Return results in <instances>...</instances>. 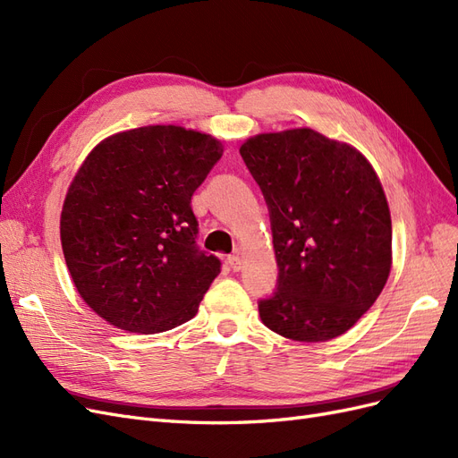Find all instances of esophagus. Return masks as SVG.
I'll use <instances>...</instances> for the list:
<instances>
[{
	"label": "esophagus",
	"mask_w": 458,
	"mask_h": 458,
	"mask_svg": "<svg viewBox=\"0 0 458 458\" xmlns=\"http://www.w3.org/2000/svg\"><path fill=\"white\" fill-rule=\"evenodd\" d=\"M229 266H231V269L233 271H241V267H242V258L239 256V254H233V256H229Z\"/></svg>",
	"instance_id": "obj_1"
}]
</instances>
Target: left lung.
Here are the masks:
<instances>
[{"instance_id": "obj_1", "label": "left lung", "mask_w": 458, "mask_h": 458, "mask_svg": "<svg viewBox=\"0 0 458 458\" xmlns=\"http://www.w3.org/2000/svg\"><path fill=\"white\" fill-rule=\"evenodd\" d=\"M239 150L269 206L279 266L261 323L296 342L344 335L392 269V216L377 172L355 147L311 128L258 133Z\"/></svg>"}]
</instances>
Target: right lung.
Returning <instances> with one entry per match:
<instances>
[{"label": "right lung", "instance_id": "1", "mask_svg": "<svg viewBox=\"0 0 458 458\" xmlns=\"http://www.w3.org/2000/svg\"><path fill=\"white\" fill-rule=\"evenodd\" d=\"M221 155L216 137L168 123L108 135L81 162L61 244L78 294L106 323L157 335L197 315L221 263L195 246L191 197Z\"/></svg>", "mask_w": 458, "mask_h": 458}]
</instances>
